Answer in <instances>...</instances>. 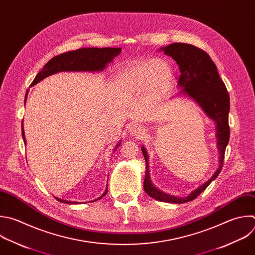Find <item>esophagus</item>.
Instances as JSON below:
<instances>
[{
    "mask_svg": "<svg viewBox=\"0 0 255 255\" xmlns=\"http://www.w3.org/2000/svg\"><path fill=\"white\" fill-rule=\"evenodd\" d=\"M128 131L130 135L135 137H141L144 135V129L139 124H132L129 126Z\"/></svg>",
    "mask_w": 255,
    "mask_h": 255,
    "instance_id": "34e87169",
    "label": "esophagus"
}]
</instances>
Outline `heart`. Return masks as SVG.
<instances>
[{"label":"heart","mask_w":255,"mask_h":255,"mask_svg":"<svg viewBox=\"0 0 255 255\" xmlns=\"http://www.w3.org/2000/svg\"><path fill=\"white\" fill-rule=\"evenodd\" d=\"M115 79L119 86L128 91L148 88L158 92L166 89L173 79V70L167 62L154 59L132 63L118 70Z\"/></svg>","instance_id":"obj_1"}]
</instances>
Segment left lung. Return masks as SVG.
Returning a JSON list of instances; mask_svg holds the SVG:
<instances>
[{"mask_svg":"<svg viewBox=\"0 0 255 255\" xmlns=\"http://www.w3.org/2000/svg\"><path fill=\"white\" fill-rule=\"evenodd\" d=\"M165 55L172 57L180 70L177 86L179 95H185L194 100L207 117L215 122L217 149L219 151V166L214 174L206 182L193 190L186 197H177L158 189L150 179L148 153L141 146L146 162L144 190L152 198L168 203H185L195 199L219 175L222 170L225 149L229 141L230 129L228 113L230 108L229 94L223 81L220 79L217 68L209 55L203 50L185 43H173L160 48Z\"/></svg>","mask_w":255,"mask_h":255,"instance_id":"8db88e82","label":"left lung"}]
</instances>
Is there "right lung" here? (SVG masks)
<instances>
[{"instance_id": "add662e5", "label": "right lung", "mask_w": 255, "mask_h": 255, "mask_svg": "<svg viewBox=\"0 0 255 255\" xmlns=\"http://www.w3.org/2000/svg\"><path fill=\"white\" fill-rule=\"evenodd\" d=\"M120 53H121V48H81L75 51H69V52L63 53L61 55H58L52 58L43 67L42 71H40L35 77L34 81L31 84V86H34V85L38 84L48 76H51L59 72H64V71L65 72L66 71L101 72L107 67L109 63L113 62V59L117 57ZM27 95H28V91L26 93L25 105H26ZM22 136H23L24 143L26 144L23 123H22ZM120 144L121 142H118V144L114 148V151L119 147ZM107 191H108V185L106 186L104 193L95 200H98L103 196H105L107 194ZM55 198L62 203L78 204V202H75V201H68L58 197H55Z\"/></svg>"}]
</instances>
